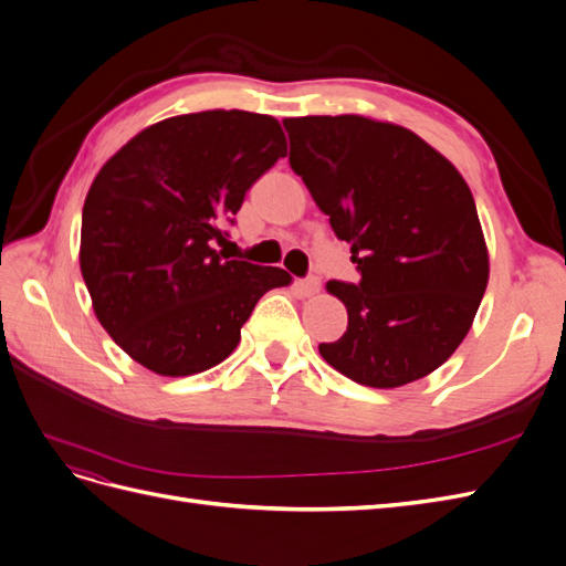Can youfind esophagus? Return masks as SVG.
<instances>
[{"label": "esophagus", "instance_id": "34e87169", "mask_svg": "<svg viewBox=\"0 0 566 566\" xmlns=\"http://www.w3.org/2000/svg\"><path fill=\"white\" fill-rule=\"evenodd\" d=\"M318 279L316 276H310V279H300L297 283H295V287H297V295L300 297H312V295H316L318 293Z\"/></svg>", "mask_w": 566, "mask_h": 566}]
</instances>
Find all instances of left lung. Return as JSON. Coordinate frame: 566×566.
<instances>
[{
  "label": "left lung",
  "mask_w": 566,
  "mask_h": 566,
  "mask_svg": "<svg viewBox=\"0 0 566 566\" xmlns=\"http://www.w3.org/2000/svg\"><path fill=\"white\" fill-rule=\"evenodd\" d=\"M290 167L361 281H328L347 333L318 345L349 380L391 389L437 370L472 328L489 250L470 186L406 127L364 115L285 117Z\"/></svg>",
  "instance_id": "obj_1"
}]
</instances>
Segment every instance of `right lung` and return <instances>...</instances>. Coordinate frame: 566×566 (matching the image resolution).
<instances>
[{"mask_svg": "<svg viewBox=\"0 0 566 566\" xmlns=\"http://www.w3.org/2000/svg\"><path fill=\"white\" fill-rule=\"evenodd\" d=\"M285 156L276 117L202 111L146 127L98 169L80 269L98 323L136 364L167 378L221 364L260 297L293 281L214 250L248 188Z\"/></svg>", "mask_w": 566, "mask_h": 566, "instance_id": "add662e5", "label": "right lung"}]
</instances>
